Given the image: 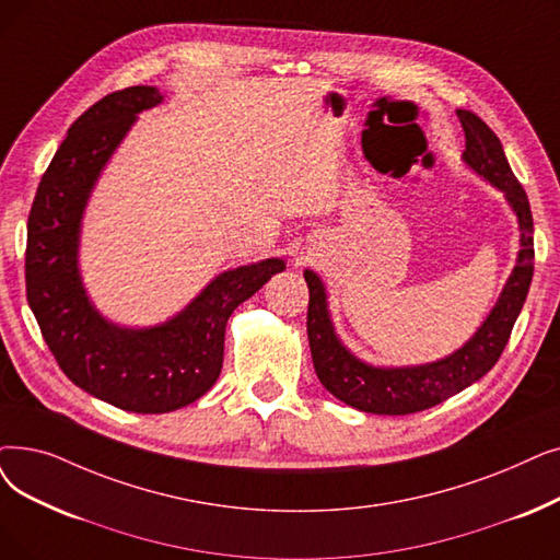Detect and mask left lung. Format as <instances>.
<instances>
[{"label": "left lung", "mask_w": 560, "mask_h": 560, "mask_svg": "<svg viewBox=\"0 0 560 560\" xmlns=\"http://www.w3.org/2000/svg\"><path fill=\"white\" fill-rule=\"evenodd\" d=\"M457 118L467 139L465 162L505 194V199L517 212L522 231V249L515 270L488 320L471 336L469 343L442 361L417 369L366 366L338 343L329 323L325 288L311 270L304 272L308 285L306 331L313 369L331 396L354 409L371 411V415H415V411L448 400L462 388L478 382L499 361L528 295L536 252H533V214L526 191L510 168L503 145L492 128L465 109L457 112Z\"/></svg>", "instance_id": "1"}]
</instances>
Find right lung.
Here are the masks:
<instances>
[{
  "label": "right lung",
  "instance_id": "add662e5",
  "mask_svg": "<svg viewBox=\"0 0 560 560\" xmlns=\"http://www.w3.org/2000/svg\"><path fill=\"white\" fill-rule=\"evenodd\" d=\"M160 101L155 86H128L70 126L38 183L24 252L27 300L59 369L86 394L137 415H164L208 394L222 373L231 313L285 270L267 258L224 272L178 318L153 329H120L89 304L78 275L84 203L135 114Z\"/></svg>",
  "mask_w": 560,
  "mask_h": 560
}]
</instances>
